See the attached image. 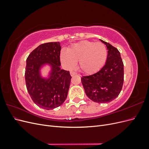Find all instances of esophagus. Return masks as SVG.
I'll use <instances>...</instances> for the list:
<instances>
[{
    "label": "esophagus",
    "mask_w": 149,
    "mask_h": 149,
    "mask_svg": "<svg viewBox=\"0 0 149 149\" xmlns=\"http://www.w3.org/2000/svg\"><path fill=\"white\" fill-rule=\"evenodd\" d=\"M76 72H74V71H70V74H71V76H74V75H76Z\"/></svg>",
    "instance_id": "obj_1"
}]
</instances>
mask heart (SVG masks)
Here are the masks:
<instances>
[{
  "label": "heart",
  "instance_id": "b5f03b06",
  "mask_svg": "<svg viewBox=\"0 0 149 149\" xmlns=\"http://www.w3.org/2000/svg\"><path fill=\"white\" fill-rule=\"evenodd\" d=\"M107 51L104 45L100 42L81 41L67 49L61 50L60 60L68 69H72L79 61V68L84 73L92 74L97 73L104 65Z\"/></svg>",
  "mask_w": 149,
  "mask_h": 149
}]
</instances>
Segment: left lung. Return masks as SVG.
<instances>
[{
    "mask_svg": "<svg viewBox=\"0 0 149 149\" xmlns=\"http://www.w3.org/2000/svg\"><path fill=\"white\" fill-rule=\"evenodd\" d=\"M100 40L107 48L106 63L97 73L83 76L81 83L90 100L97 103H107L119 96L123 88L124 64L118 49Z\"/></svg>",
    "mask_w": 149,
    "mask_h": 149,
    "instance_id": "1",
    "label": "left lung"
}]
</instances>
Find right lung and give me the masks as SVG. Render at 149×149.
Listing matches in <instances>:
<instances>
[{
	"label": "right lung",
	"mask_w": 149,
	"mask_h": 149,
	"mask_svg": "<svg viewBox=\"0 0 149 149\" xmlns=\"http://www.w3.org/2000/svg\"><path fill=\"white\" fill-rule=\"evenodd\" d=\"M60 43L40 45L31 52L26 61L25 83L31 100L38 106L47 110L59 107L67 97L71 76L61 70ZM48 67L47 75L41 71Z\"/></svg>",
	"instance_id": "right-lung-1"
}]
</instances>
